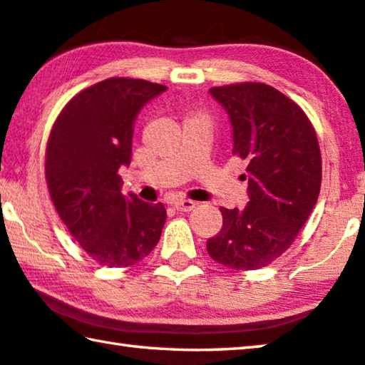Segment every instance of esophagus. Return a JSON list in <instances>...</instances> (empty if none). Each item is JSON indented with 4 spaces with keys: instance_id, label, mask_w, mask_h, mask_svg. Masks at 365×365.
Instances as JSON below:
<instances>
[{
    "instance_id": "esophagus-1",
    "label": "esophagus",
    "mask_w": 365,
    "mask_h": 365,
    "mask_svg": "<svg viewBox=\"0 0 365 365\" xmlns=\"http://www.w3.org/2000/svg\"><path fill=\"white\" fill-rule=\"evenodd\" d=\"M172 205H174L177 211H183V212H190L196 207V202L190 201V200H177V201L172 202Z\"/></svg>"
}]
</instances>
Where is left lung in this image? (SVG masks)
Listing matches in <instances>:
<instances>
[{"label":"left lung","instance_id":"1","mask_svg":"<svg viewBox=\"0 0 365 365\" xmlns=\"http://www.w3.org/2000/svg\"><path fill=\"white\" fill-rule=\"evenodd\" d=\"M230 117L235 156L248 163L250 201L220 207L224 224L207 240L215 262L255 270L285 252L316 206L322 158L316 130L298 104L274 86L245 82L209 90Z\"/></svg>","mask_w":365,"mask_h":365}]
</instances>
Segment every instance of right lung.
<instances>
[{
	"label": "right lung",
	"instance_id": "1",
	"mask_svg": "<svg viewBox=\"0 0 365 365\" xmlns=\"http://www.w3.org/2000/svg\"><path fill=\"white\" fill-rule=\"evenodd\" d=\"M165 88L141 78L103 80L73 96L49 133V196L73 240L101 265L137 264L160 238L164 205L122 195L119 169L130 164L140 109Z\"/></svg>",
	"mask_w": 365,
	"mask_h": 365
}]
</instances>
